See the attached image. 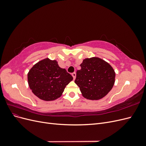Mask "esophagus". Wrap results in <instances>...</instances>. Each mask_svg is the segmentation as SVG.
<instances>
[{
    "label": "esophagus",
    "instance_id": "esophagus-1",
    "mask_svg": "<svg viewBox=\"0 0 146 146\" xmlns=\"http://www.w3.org/2000/svg\"><path fill=\"white\" fill-rule=\"evenodd\" d=\"M72 76L73 78H74V80H75V78H76V72H73L72 74Z\"/></svg>",
    "mask_w": 146,
    "mask_h": 146
}]
</instances>
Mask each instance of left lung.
<instances>
[{"mask_svg": "<svg viewBox=\"0 0 146 146\" xmlns=\"http://www.w3.org/2000/svg\"><path fill=\"white\" fill-rule=\"evenodd\" d=\"M75 80L85 98L99 100L111 91L115 80L113 68L104 60L97 57L86 58L80 64Z\"/></svg>", "mask_w": 146, "mask_h": 146, "instance_id": "8db88e82", "label": "left lung"}]
</instances>
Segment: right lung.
<instances>
[{
  "instance_id": "add662e5",
  "label": "right lung",
  "mask_w": 146,
  "mask_h": 146,
  "mask_svg": "<svg viewBox=\"0 0 146 146\" xmlns=\"http://www.w3.org/2000/svg\"><path fill=\"white\" fill-rule=\"evenodd\" d=\"M72 79L71 75L61 68L56 61L48 58L39 61L28 73L30 88L35 96L46 101L60 98Z\"/></svg>"
}]
</instances>
